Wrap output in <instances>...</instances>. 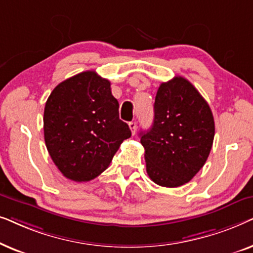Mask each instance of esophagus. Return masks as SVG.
Returning <instances> with one entry per match:
<instances>
[{
	"instance_id": "1",
	"label": "esophagus",
	"mask_w": 253,
	"mask_h": 253,
	"mask_svg": "<svg viewBox=\"0 0 253 253\" xmlns=\"http://www.w3.org/2000/svg\"><path fill=\"white\" fill-rule=\"evenodd\" d=\"M129 127L131 130V132H132V134L136 133V130H137V123L134 122V121H131V122H129Z\"/></svg>"
}]
</instances>
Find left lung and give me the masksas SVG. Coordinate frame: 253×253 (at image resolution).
<instances>
[{"label":"left lung","instance_id":"obj_1","mask_svg":"<svg viewBox=\"0 0 253 253\" xmlns=\"http://www.w3.org/2000/svg\"><path fill=\"white\" fill-rule=\"evenodd\" d=\"M209 103L181 76L159 86L152 127L139 133L147 175L158 185L177 188L203 168L213 145Z\"/></svg>","mask_w":253,"mask_h":253}]
</instances>
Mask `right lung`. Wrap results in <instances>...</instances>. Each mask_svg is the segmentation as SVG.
Returning a JSON list of instances; mask_svg holds the SVG:
<instances>
[{"label":"right lung","instance_id":"right-lung-1","mask_svg":"<svg viewBox=\"0 0 253 253\" xmlns=\"http://www.w3.org/2000/svg\"><path fill=\"white\" fill-rule=\"evenodd\" d=\"M43 133L55 166L76 182L91 181L106 170L131 137L119 117L110 82L95 71L81 72L53 89L44 106Z\"/></svg>","mask_w":253,"mask_h":253}]
</instances>
